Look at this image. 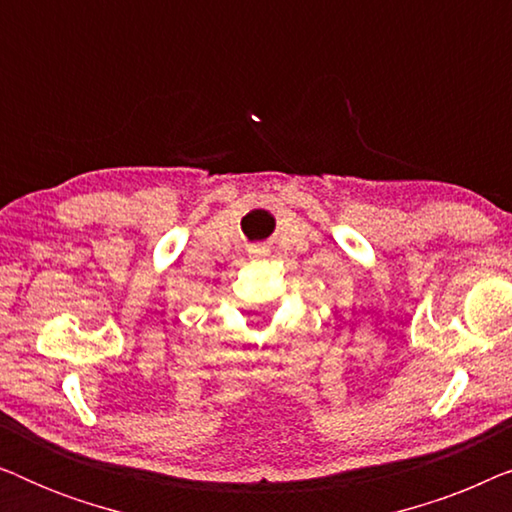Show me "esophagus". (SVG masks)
<instances>
[{"label":"esophagus","instance_id":"obj_1","mask_svg":"<svg viewBox=\"0 0 512 512\" xmlns=\"http://www.w3.org/2000/svg\"><path fill=\"white\" fill-rule=\"evenodd\" d=\"M251 256H254V258L268 256V249H265V247H254V249H251Z\"/></svg>","mask_w":512,"mask_h":512}]
</instances>
